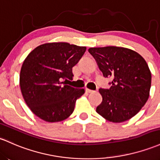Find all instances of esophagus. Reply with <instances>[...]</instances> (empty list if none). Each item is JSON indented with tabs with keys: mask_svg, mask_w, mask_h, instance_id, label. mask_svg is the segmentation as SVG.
<instances>
[{
	"mask_svg": "<svg viewBox=\"0 0 160 160\" xmlns=\"http://www.w3.org/2000/svg\"><path fill=\"white\" fill-rule=\"evenodd\" d=\"M86 92H89V93H90V92H93L94 91L92 90V89H86Z\"/></svg>",
	"mask_w": 160,
	"mask_h": 160,
	"instance_id": "34e87169",
	"label": "esophagus"
}]
</instances>
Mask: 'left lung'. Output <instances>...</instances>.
I'll list each match as a JSON object with an SVG mask.
<instances>
[{
    "instance_id": "8db88e82",
    "label": "left lung",
    "mask_w": 160,
    "mask_h": 160,
    "mask_svg": "<svg viewBox=\"0 0 160 160\" xmlns=\"http://www.w3.org/2000/svg\"><path fill=\"white\" fill-rule=\"evenodd\" d=\"M105 77H112L109 89H99L102 102L96 112L107 121L120 123L129 120L147 102L151 87V72L138 52L117 46L90 48Z\"/></svg>"
}]
</instances>
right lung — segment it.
Segmentation results:
<instances>
[{
	"mask_svg": "<svg viewBox=\"0 0 160 160\" xmlns=\"http://www.w3.org/2000/svg\"><path fill=\"white\" fill-rule=\"evenodd\" d=\"M86 49L68 42H51L28 54L20 70V86L24 101L36 116L47 122H58L73 113L77 99L85 90L66 85V82L72 80V68Z\"/></svg>",
	"mask_w": 160,
	"mask_h": 160,
	"instance_id": "1",
	"label": "right lung"
}]
</instances>
